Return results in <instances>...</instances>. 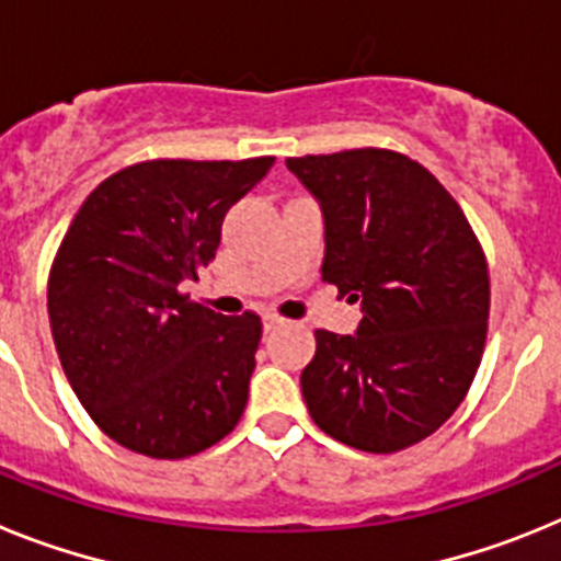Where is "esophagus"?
Masks as SVG:
<instances>
[{
  "label": "esophagus",
  "mask_w": 561,
  "mask_h": 561,
  "mask_svg": "<svg viewBox=\"0 0 561 561\" xmlns=\"http://www.w3.org/2000/svg\"><path fill=\"white\" fill-rule=\"evenodd\" d=\"M280 325H284V320H280V317H277V314H264V329L266 331H275V329H280Z\"/></svg>",
  "instance_id": "1"
}]
</instances>
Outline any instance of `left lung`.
<instances>
[{
	"instance_id": "obj_1",
	"label": "left lung",
	"mask_w": 561,
	"mask_h": 561,
	"mask_svg": "<svg viewBox=\"0 0 561 561\" xmlns=\"http://www.w3.org/2000/svg\"><path fill=\"white\" fill-rule=\"evenodd\" d=\"M286 168L323 210V280L362 306L356 334L314 331L306 408L362 453L413 447L458 410L483 356L489 270L478 238L447 187L404 153L354 148Z\"/></svg>"
}]
</instances>
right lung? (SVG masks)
<instances>
[{"label":"right lung","instance_id":"1","mask_svg":"<svg viewBox=\"0 0 561 561\" xmlns=\"http://www.w3.org/2000/svg\"><path fill=\"white\" fill-rule=\"evenodd\" d=\"M272 162H137L103 180L69 225L49 270V329L78 401L121 447L191 458L244 413L261 317L216 314L182 289Z\"/></svg>","mask_w":561,"mask_h":561}]
</instances>
